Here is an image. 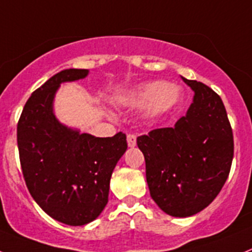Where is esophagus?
<instances>
[{"instance_id":"1","label":"esophagus","mask_w":252,"mask_h":252,"mask_svg":"<svg viewBox=\"0 0 252 252\" xmlns=\"http://www.w3.org/2000/svg\"><path fill=\"white\" fill-rule=\"evenodd\" d=\"M127 145L128 147H135L136 146V136L133 133H128L127 135Z\"/></svg>"}]
</instances>
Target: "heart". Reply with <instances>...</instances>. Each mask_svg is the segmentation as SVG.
Wrapping results in <instances>:
<instances>
[{"label": "heart", "mask_w": 252, "mask_h": 252, "mask_svg": "<svg viewBox=\"0 0 252 252\" xmlns=\"http://www.w3.org/2000/svg\"><path fill=\"white\" fill-rule=\"evenodd\" d=\"M181 100L179 89L166 85L163 81H152L141 85L132 94L130 104L135 106L148 105V112L152 116H159L173 109Z\"/></svg>", "instance_id": "b5f03b06"}]
</instances>
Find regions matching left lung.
Masks as SVG:
<instances>
[{
	"label": "left lung",
	"mask_w": 252,
	"mask_h": 252,
	"mask_svg": "<svg viewBox=\"0 0 252 252\" xmlns=\"http://www.w3.org/2000/svg\"><path fill=\"white\" fill-rule=\"evenodd\" d=\"M194 95L174 127L137 137L152 199L172 217L199 213L224 187L234 157L232 128L221 97L208 85L182 78Z\"/></svg>",
	"instance_id": "left-lung-1"
}]
</instances>
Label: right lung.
Instances as JSON below:
<instances>
[{
  "label": "right lung",
  "mask_w": 252,
  "mask_h": 252,
  "mask_svg": "<svg viewBox=\"0 0 252 252\" xmlns=\"http://www.w3.org/2000/svg\"><path fill=\"white\" fill-rule=\"evenodd\" d=\"M88 75L65 69L32 93L17 125V143L26 186L37 204L66 225H85L104 210L110 179L126 148V135L94 137L59 124L53 97L64 81Z\"/></svg>",
  "instance_id": "1"
}]
</instances>
